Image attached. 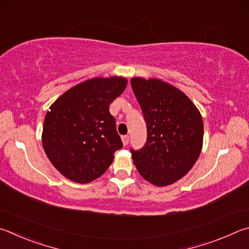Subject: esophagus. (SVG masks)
Instances as JSON below:
<instances>
[{
	"mask_svg": "<svg viewBox=\"0 0 249 249\" xmlns=\"http://www.w3.org/2000/svg\"><path fill=\"white\" fill-rule=\"evenodd\" d=\"M121 139H122V143H124V145H128L130 137L129 136H122Z\"/></svg>",
	"mask_w": 249,
	"mask_h": 249,
	"instance_id": "esophagus-1",
	"label": "esophagus"
}]
</instances>
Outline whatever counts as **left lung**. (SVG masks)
Returning <instances> with one entry per match:
<instances>
[{"label":"left lung","mask_w":249,"mask_h":249,"mask_svg":"<svg viewBox=\"0 0 249 249\" xmlns=\"http://www.w3.org/2000/svg\"><path fill=\"white\" fill-rule=\"evenodd\" d=\"M133 93L146 124L147 138L140 150L131 147L138 172L155 186L180 179L202 149L203 122L197 107L176 87L160 80L133 77Z\"/></svg>","instance_id":"left-lung-1"}]
</instances>
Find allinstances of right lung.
<instances>
[{"label": "right lung", "instance_id": "add662e5", "mask_svg": "<svg viewBox=\"0 0 249 249\" xmlns=\"http://www.w3.org/2000/svg\"><path fill=\"white\" fill-rule=\"evenodd\" d=\"M125 86L124 77L91 78L65 91L47 112L43 150L70 180L86 184L102 176L122 147L109 105Z\"/></svg>", "mask_w": 249, "mask_h": 249}]
</instances>
